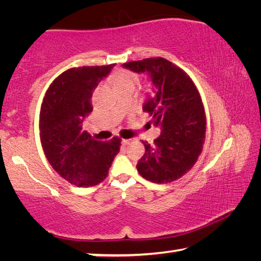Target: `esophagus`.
Segmentation results:
<instances>
[{
    "instance_id": "obj_1",
    "label": "esophagus",
    "mask_w": 261,
    "mask_h": 261,
    "mask_svg": "<svg viewBox=\"0 0 261 261\" xmlns=\"http://www.w3.org/2000/svg\"><path fill=\"white\" fill-rule=\"evenodd\" d=\"M131 141V139H122V145H127Z\"/></svg>"
}]
</instances>
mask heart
I'll list each match as a JSON object with an SVG mask.
<instances>
[{
	"label": "heart",
	"mask_w": 261,
	"mask_h": 261,
	"mask_svg": "<svg viewBox=\"0 0 261 261\" xmlns=\"http://www.w3.org/2000/svg\"><path fill=\"white\" fill-rule=\"evenodd\" d=\"M138 84V77L137 74L132 73L130 71H122L117 74L114 79V86L116 90L125 87H136Z\"/></svg>",
	"instance_id": "obj_1"
}]
</instances>
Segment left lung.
Masks as SVG:
<instances>
[{"label": "left lung", "instance_id": "8db88e82", "mask_svg": "<svg viewBox=\"0 0 261 261\" xmlns=\"http://www.w3.org/2000/svg\"><path fill=\"white\" fill-rule=\"evenodd\" d=\"M136 73H146L152 82L144 112L153 116L161 134L154 143H144L145 154L137 163L141 177L153 183L178 179L196 163L205 140L206 117L200 95L182 69L162 57L122 65Z\"/></svg>", "mask_w": 261, "mask_h": 261}]
</instances>
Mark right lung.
<instances>
[{
	"instance_id": "right-lung-1",
	"label": "right lung",
	"mask_w": 261,
	"mask_h": 261,
	"mask_svg": "<svg viewBox=\"0 0 261 261\" xmlns=\"http://www.w3.org/2000/svg\"><path fill=\"white\" fill-rule=\"evenodd\" d=\"M114 64L69 69L46 92L40 112V139L47 160L62 178L77 187H93L108 176L121 139L95 140L84 130L92 95Z\"/></svg>"
}]
</instances>
